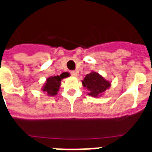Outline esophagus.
Instances as JSON below:
<instances>
[{
	"label": "esophagus",
	"mask_w": 152,
	"mask_h": 152,
	"mask_svg": "<svg viewBox=\"0 0 152 152\" xmlns=\"http://www.w3.org/2000/svg\"><path fill=\"white\" fill-rule=\"evenodd\" d=\"M70 73H71V75L72 76H77V75H78V72L77 71H71Z\"/></svg>",
	"instance_id": "1"
}]
</instances>
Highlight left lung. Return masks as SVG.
<instances>
[{
    "label": "left lung",
    "mask_w": 152,
    "mask_h": 152,
    "mask_svg": "<svg viewBox=\"0 0 152 152\" xmlns=\"http://www.w3.org/2000/svg\"><path fill=\"white\" fill-rule=\"evenodd\" d=\"M82 83L84 87L89 89V95L93 97H98L110 86V83L107 80L94 72L86 75Z\"/></svg>",
    "instance_id": "left-lung-1"
}]
</instances>
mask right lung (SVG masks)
I'll return each instance as SVG.
<instances>
[{"label": "right lung", "instance_id": "1", "mask_svg": "<svg viewBox=\"0 0 152 152\" xmlns=\"http://www.w3.org/2000/svg\"><path fill=\"white\" fill-rule=\"evenodd\" d=\"M68 75H69L68 73L64 72L61 74L60 76H51L50 78H48L43 88L44 92H46L47 94L50 96H53L57 94V92L58 91V89H59L61 80L64 77L68 76Z\"/></svg>", "mask_w": 152, "mask_h": 152}]
</instances>
